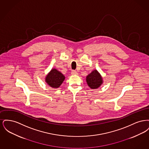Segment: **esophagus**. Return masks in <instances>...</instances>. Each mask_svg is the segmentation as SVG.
I'll use <instances>...</instances> for the list:
<instances>
[{
	"label": "esophagus",
	"mask_w": 149,
	"mask_h": 149,
	"mask_svg": "<svg viewBox=\"0 0 149 149\" xmlns=\"http://www.w3.org/2000/svg\"><path fill=\"white\" fill-rule=\"evenodd\" d=\"M71 74L72 75H77L78 72L75 70H72L71 72Z\"/></svg>",
	"instance_id": "esophagus-1"
}]
</instances>
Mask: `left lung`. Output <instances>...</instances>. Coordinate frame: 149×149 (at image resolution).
<instances>
[{
	"mask_svg": "<svg viewBox=\"0 0 149 149\" xmlns=\"http://www.w3.org/2000/svg\"><path fill=\"white\" fill-rule=\"evenodd\" d=\"M86 83L88 86L93 89L99 88L103 83V79L97 70H94L89 74L86 78Z\"/></svg>",
	"mask_w": 149,
	"mask_h": 149,
	"instance_id": "8db88e82",
	"label": "left lung"
}]
</instances>
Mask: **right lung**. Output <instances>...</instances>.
<instances>
[{
    "instance_id": "1",
    "label": "right lung",
    "mask_w": 149,
    "mask_h": 149,
    "mask_svg": "<svg viewBox=\"0 0 149 149\" xmlns=\"http://www.w3.org/2000/svg\"><path fill=\"white\" fill-rule=\"evenodd\" d=\"M65 76L56 69H52L46 75L45 81L48 85L53 88H58L65 80Z\"/></svg>"
}]
</instances>
